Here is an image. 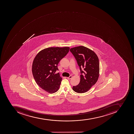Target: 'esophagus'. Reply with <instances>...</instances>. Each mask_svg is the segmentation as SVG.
<instances>
[{"instance_id":"esophagus-1","label":"esophagus","mask_w":134,"mask_h":134,"mask_svg":"<svg viewBox=\"0 0 134 134\" xmlns=\"http://www.w3.org/2000/svg\"><path fill=\"white\" fill-rule=\"evenodd\" d=\"M72 78V76L70 75V76L69 77H68L67 79H68V80H70V79H71V78Z\"/></svg>"}]
</instances>
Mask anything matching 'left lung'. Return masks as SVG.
Returning <instances> with one entry per match:
<instances>
[{"label": "left lung", "instance_id": "left-lung-1", "mask_svg": "<svg viewBox=\"0 0 134 134\" xmlns=\"http://www.w3.org/2000/svg\"><path fill=\"white\" fill-rule=\"evenodd\" d=\"M70 51L77 60L81 74L80 83L73 86L72 89L77 93H84L98 80L99 73V58L93 51L85 46L72 48Z\"/></svg>", "mask_w": 134, "mask_h": 134}]
</instances>
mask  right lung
<instances>
[{
  "instance_id": "right-lung-1",
  "label": "right lung",
  "mask_w": 134,
  "mask_h": 134,
  "mask_svg": "<svg viewBox=\"0 0 134 134\" xmlns=\"http://www.w3.org/2000/svg\"><path fill=\"white\" fill-rule=\"evenodd\" d=\"M69 47H50L40 51L35 56L32 65V73L36 83L41 88L49 93L58 91L62 78L57 65L67 54Z\"/></svg>"
}]
</instances>
